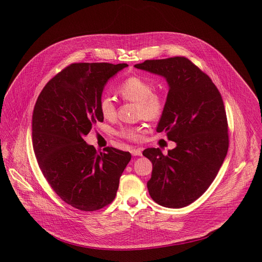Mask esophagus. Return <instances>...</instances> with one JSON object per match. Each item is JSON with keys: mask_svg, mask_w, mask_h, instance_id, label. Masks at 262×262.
Here are the masks:
<instances>
[{"mask_svg": "<svg viewBox=\"0 0 262 262\" xmlns=\"http://www.w3.org/2000/svg\"><path fill=\"white\" fill-rule=\"evenodd\" d=\"M130 154H132L134 157H140V156H142L141 149H138V148L132 149V150H130Z\"/></svg>", "mask_w": 262, "mask_h": 262, "instance_id": "obj_1", "label": "esophagus"}]
</instances>
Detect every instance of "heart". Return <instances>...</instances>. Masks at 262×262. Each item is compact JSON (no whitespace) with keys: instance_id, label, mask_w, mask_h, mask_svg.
Returning <instances> with one entry per match:
<instances>
[{"instance_id":"b5f03b06","label":"heart","mask_w":262,"mask_h":262,"mask_svg":"<svg viewBox=\"0 0 262 262\" xmlns=\"http://www.w3.org/2000/svg\"><path fill=\"white\" fill-rule=\"evenodd\" d=\"M120 95L129 101L139 104L138 114L149 121H156L161 118L166 108V98L155 93L154 85L142 77L134 76L121 83L118 89ZM99 111L105 119H113L116 116V106L113 98L108 95L101 97ZM141 127L123 128L120 135L126 139L137 141L141 137Z\"/></svg>"}]
</instances>
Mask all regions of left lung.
Instances as JSON below:
<instances>
[{
  "label": "left lung",
  "instance_id": "1",
  "mask_svg": "<svg viewBox=\"0 0 262 262\" xmlns=\"http://www.w3.org/2000/svg\"><path fill=\"white\" fill-rule=\"evenodd\" d=\"M135 67L167 81L157 132L176 143L167 156L160 148L143 151L152 163L149 195L162 206L184 207L208 189L226 158L228 124L222 96L207 74L184 57L146 60Z\"/></svg>",
  "mask_w": 262,
  "mask_h": 262
}]
</instances>
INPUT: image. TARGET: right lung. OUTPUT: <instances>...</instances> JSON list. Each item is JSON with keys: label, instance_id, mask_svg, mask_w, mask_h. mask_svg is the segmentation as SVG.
Segmentation results:
<instances>
[{"label": "right lung", "instance_id": "right-lung-1", "mask_svg": "<svg viewBox=\"0 0 262 262\" xmlns=\"http://www.w3.org/2000/svg\"><path fill=\"white\" fill-rule=\"evenodd\" d=\"M125 63H74L59 72L37 98L32 117L35 157L46 179L67 204L94 211L114 200L132 156L113 147L97 154L85 142L103 121L102 91Z\"/></svg>", "mask_w": 262, "mask_h": 262}]
</instances>
